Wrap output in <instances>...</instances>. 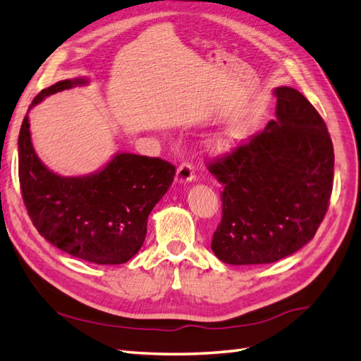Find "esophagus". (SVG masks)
<instances>
[{"mask_svg":"<svg viewBox=\"0 0 361 361\" xmlns=\"http://www.w3.org/2000/svg\"><path fill=\"white\" fill-rule=\"evenodd\" d=\"M193 180V166L188 161H184L178 166L177 175H175V181L177 183H190Z\"/></svg>","mask_w":361,"mask_h":361,"instance_id":"1","label":"esophagus"}]
</instances>
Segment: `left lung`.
Segmentation results:
<instances>
[{
	"instance_id": "1",
	"label": "left lung",
	"mask_w": 361,
	"mask_h": 361,
	"mask_svg": "<svg viewBox=\"0 0 361 361\" xmlns=\"http://www.w3.org/2000/svg\"><path fill=\"white\" fill-rule=\"evenodd\" d=\"M276 120L209 163L223 184V218L212 250L230 265L271 264L316 235L334 181V147L323 118L302 92L274 90Z\"/></svg>"
}]
</instances>
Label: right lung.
I'll return each instance as SVG.
<instances>
[{"label":"right lung","mask_w":361,"mask_h":361,"mask_svg":"<svg viewBox=\"0 0 361 361\" xmlns=\"http://www.w3.org/2000/svg\"><path fill=\"white\" fill-rule=\"evenodd\" d=\"M87 84L85 78L59 80L42 90L30 108L54 92ZM18 175L25 209L41 236L79 259L117 265L140 250L147 216L172 184L175 166L118 152L94 173L62 177L36 155L25 116L18 137Z\"/></svg>","instance_id":"obj_1"}]
</instances>
